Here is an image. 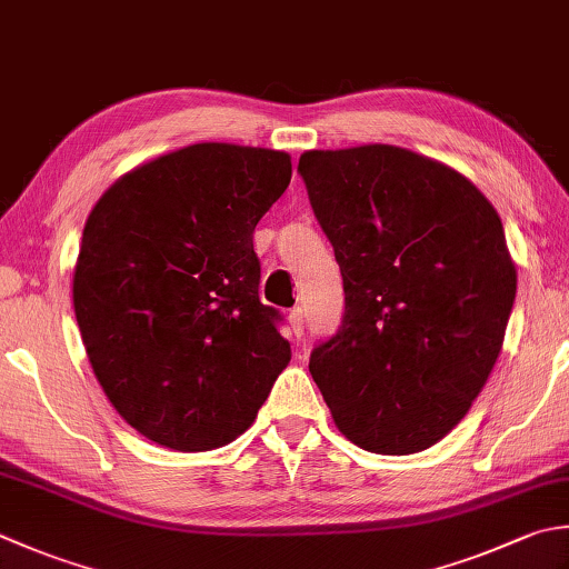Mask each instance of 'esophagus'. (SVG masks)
<instances>
[{"label": "esophagus", "instance_id": "obj_1", "mask_svg": "<svg viewBox=\"0 0 569 569\" xmlns=\"http://www.w3.org/2000/svg\"><path fill=\"white\" fill-rule=\"evenodd\" d=\"M288 326H291V330H293V336H296V338L303 336V330H306L303 310H300V308H293L291 313H288Z\"/></svg>", "mask_w": 569, "mask_h": 569}]
</instances>
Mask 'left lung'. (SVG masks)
Masks as SVG:
<instances>
[{"label":"left lung","mask_w":569,"mask_h":569,"mask_svg":"<svg viewBox=\"0 0 569 569\" xmlns=\"http://www.w3.org/2000/svg\"><path fill=\"white\" fill-rule=\"evenodd\" d=\"M298 172L345 291L310 375L360 449L425 451L466 417L506 338L518 276L498 211L463 174L395 144L308 150Z\"/></svg>","instance_id":"1"}]
</instances>
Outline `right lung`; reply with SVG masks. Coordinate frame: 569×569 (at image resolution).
<instances>
[{"mask_svg": "<svg viewBox=\"0 0 569 569\" xmlns=\"http://www.w3.org/2000/svg\"><path fill=\"white\" fill-rule=\"evenodd\" d=\"M288 182L286 152L197 142L122 174L88 214L78 330L110 405L160 447L233 441L291 362L253 251Z\"/></svg>", "mask_w": 569, "mask_h": 569, "instance_id": "1", "label": "right lung"}]
</instances>
